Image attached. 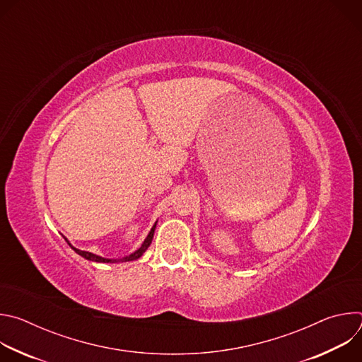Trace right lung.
I'll use <instances>...</instances> for the list:
<instances>
[{"label": "right lung", "mask_w": 362, "mask_h": 362, "mask_svg": "<svg viewBox=\"0 0 362 362\" xmlns=\"http://www.w3.org/2000/svg\"><path fill=\"white\" fill-rule=\"evenodd\" d=\"M154 228H156V223H154V226H153V228H151V230L148 232V235H147V238L144 239L143 245H141L136 252H133L132 255H129V256L123 257V259H119V262H127V261L139 259V257L144 253V250H146V249L150 246V243H151V239H153V235H154ZM69 245H70V243H69ZM70 246H71V245H70ZM71 249H74V250H76V253H78L80 256L86 257V259H88V261H94V262H117V261H115V259H106V257L97 256V255H94V253H90V252H86V250L76 249L74 246H71Z\"/></svg>", "instance_id": "right-lung-1"}]
</instances>
